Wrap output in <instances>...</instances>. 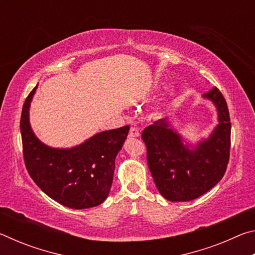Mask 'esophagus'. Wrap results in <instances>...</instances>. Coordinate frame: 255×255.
I'll return each mask as SVG.
<instances>
[{
    "label": "esophagus",
    "mask_w": 255,
    "mask_h": 255,
    "mask_svg": "<svg viewBox=\"0 0 255 255\" xmlns=\"http://www.w3.org/2000/svg\"><path fill=\"white\" fill-rule=\"evenodd\" d=\"M139 135L140 132L136 127H131L130 130H129V137H139Z\"/></svg>",
    "instance_id": "34e87169"
}]
</instances>
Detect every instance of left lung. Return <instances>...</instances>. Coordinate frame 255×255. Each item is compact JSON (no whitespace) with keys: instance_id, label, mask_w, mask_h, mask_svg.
<instances>
[{"instance_id":"8db88e82","label":"left lung","mask_w":255,"mask_h":255,"mask_svg":"<svg viewBox=\"0 0 255 255\" xmlns=\"http://www.w3.org/2000/svg\"><path fill=\"white\" fill-rule=\"evenodd\" d=\"M204 97L214 102L219 124L208 139L189 150L166 119H158L141 132L147 164L158 191L170 201H190L215 187L230 161L231 118L222 92L214 86Z\"/></svg>"}]
</instances>
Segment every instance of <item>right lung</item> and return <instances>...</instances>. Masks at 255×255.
<instances>
[{"label": "right lung", "mask_w": 255, "mask_h": 255, "mask_svg": "<svg viewBox=\"0 0 255 255\" xmlns=\"http://www.w3.org/2000/svg\"><path fill=\"white\" fill-rule=\"evenodd\" d=\"M34 88L25 99L20 130L29 175L51 199L73 209L92 208L109 195L115 159L127 138L129 126L99 132L70 149L48 147L38 140L29 124Z\"/></svg>", "instance_id": "right-lung-1"}]
</instances>
